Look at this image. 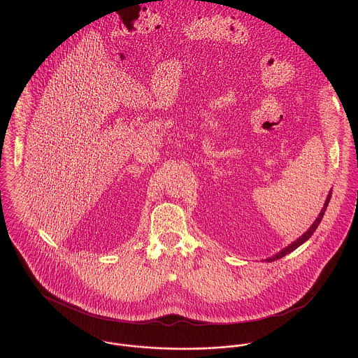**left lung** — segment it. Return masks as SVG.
<instances>
[{"label": "left lung", "mask_w": 358, "mask_h": 358, "mask_svg": "<svg viewBox=\"0 0 358 358\" xmlns=\"http://www.w3.org/2000/svg\"><path fill=\"white\" fill-rule=\"evenodd\" d=\"M330 197H331V193L327 196V199H326V201H324V209L321 210V213H320V216H318V219L314 222V224L308 228V231H307L306 234H303L301 238H298L296 241H294L292 244H289V247H286L283 251H280L279 254H276V255L273 256V257H270V259H267V262H271V260H276V259H280V257H283V256L287 255L289 252H292L294 250H296L301 244H303L305 241H306L307 238H310L313 234H314V231L318 228V225H320V222L322 220V217H324V210H326V208H327V204H329V201H330Z\"/></svg>", "instance_id": "1"}]
</instances>
